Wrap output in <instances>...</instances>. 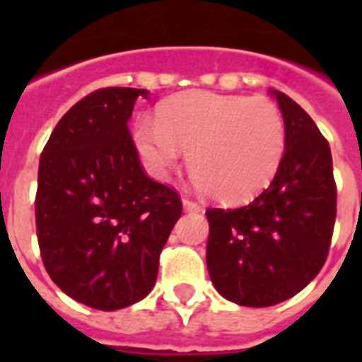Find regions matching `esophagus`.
I'll return each instance as SVG.
<instances>
[{
  "label": "esophagus",
  "mask_w": 362,
  "mask_h": 362,
  "mask_svg": "<svg viewBox=\"0 0 362 362\" xmlns=\"http://www.w3.org/2000/svg\"><path fill=\"white\" fill-rule=\"evenodd\" d=\"M182 206H184L186 212H201V210H203V206L199 203H195V201H192V199H184V201H182Z\"/></svg>",
  "instance_id": "obj_1"
}]
</instances>
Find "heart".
Instances as JSON below:
<instances>
[{"instance_id": "obj_1", "label": "heart", "mask_w": 362, "mask_h": 362, "mask_svg": "<svg viewBox=\"0 0 362 362\" xmlns=\"http://www.w3.org/2000/svg\"><path fill=\"white\" fill-rule=\"evenodd\" d=\"M133 141L158 178H167L187 152L195 186L237 204L274 180L287 133L270 99L186 92L159 105L158 122H136Z\"/></svg>"}]
</instances>
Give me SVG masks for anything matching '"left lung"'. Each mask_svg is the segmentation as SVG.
I'll return each mask as SVG.
<instances>
[{"mask_svg":"<svg viewBox=\"0 0 362 362\" xmlns=\"http://www.w3.org/2000/svg\"><path fill=\"white\" fill-rule=\"evenodd\" d=\"M287 144L274 180L242 209H209L206 267L221 297L264 308L303 291L325 264L337 220L327 139L306 110L270 90Z\"/></svg>","mask_w":362,"mask_h":362,"instance_id":"8db88e82","label":"left lung"}]
</instances>
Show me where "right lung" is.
<instances>
[{
  "instance_id": "right-lung-1",
  "label": "right lung",
  "mask_w": 362,
  "mask_h": 362,
  "mask_svg": "<svg viewBox=\"0 0 362 362\" xmlns=\"http://www.w3.org/2000/svg\"><path fill=\"white\" fill-rule=\"evenodd\" d=\"M146 90L103 88L73 105L39 161L35 221L45 269L90 308L120 310L152 291L182 214L178 193L142 169L127 122Z\"/></svg>"
}]
</instances>
